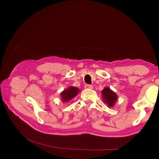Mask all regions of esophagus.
<instances>
[{
	"label": "esophagus",
	"instance_id": "esophagus-1",
	"mask_svg": "<svg viewBox=\"0 0 159 159\" xmlns=\"http://www.w3.org/2000/svg\"><path fill=\"white\" fill-rule=\"evenodd\" d=\"M84 88L85 89H92L93 88V86L90 85V84H86L84 86Z\"/></svg>",
	"mask_w": 159,
	"mask_h": 159
}]
</instances>
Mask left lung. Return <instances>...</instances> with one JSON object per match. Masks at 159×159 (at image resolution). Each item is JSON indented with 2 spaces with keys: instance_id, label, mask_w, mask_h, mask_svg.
<instances>
[{
  "instance_id": "1",
  "label": "left lung",
  "mask_w": 159,
  "mask_h": 159,
  "mask_svg": "<svg viewBox=\"0 0 159 159\" xmlns=\"http://www.w3.org/2000/svg\"><path fill=\"white\" fill-rule=\"evenodd\" d=\"M102 95L104 102L107 104L108 107H113L115 104L117 100V95L109 88H105L102 91Z\"/></svg>"
}]
</instances>
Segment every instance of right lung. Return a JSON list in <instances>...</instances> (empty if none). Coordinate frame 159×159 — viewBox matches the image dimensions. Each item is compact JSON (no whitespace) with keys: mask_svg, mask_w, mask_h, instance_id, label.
Masks as SVG:
<instances>
[{"mask_svg":"<svg viewBox=\"0 0 159 159\" xmlns=\"http://www.w3.org/2000/svg\"><path fill=\"white\" fill-rule=\"evenodd\" d=\"M79 91H80L79 88L74 86H71L64 89L61 93L62 102H66L69 101H71L73 98H74L75 96H77L79 94Z\"/></svg>","mask_w":159,"mask_h":159,"instance_id":"1","label":"right lung"}]
</instances>
